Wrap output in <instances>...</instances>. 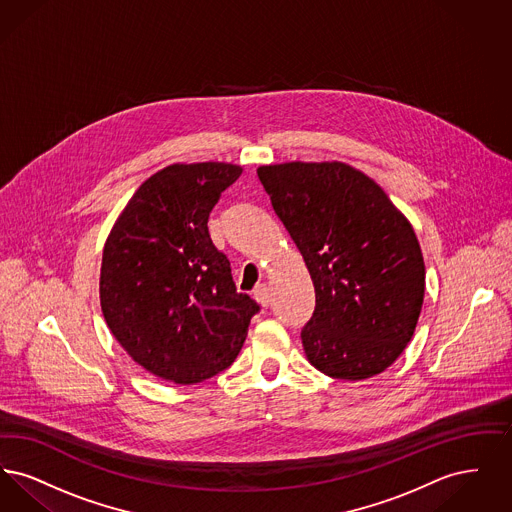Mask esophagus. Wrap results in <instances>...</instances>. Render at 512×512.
Masks as SVG:
<instances>
[{
    "mask_svg": "<svg viewBox=\"0 0 512 512\" xmlns=\"http://www.w3.org/2000/svg\"><path fill=\"white\" fill-rule=\"evenodd\" d=\"M253 297H255V301H257L259 305L267 307L268 301H270V292H268L267 286H265V284H259V286L253 290Z\"/></svg>",
    "mask_w": 512,
    "mask_h": 512,
    "instance_id": "esophagus-1",
    "label": "esophagus"
}]
</instances>
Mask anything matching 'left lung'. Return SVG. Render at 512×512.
Wrapping results in <instances>:
<instances>
[{"label": "left lung", "instance_id": "1", "mask_svg": "<svg viewBox=\"0 0 512 512\" xmlns=\"http://www.w3.org/2000/svg\"><path fill=\"white\" fill-rule=\"evenodd\" d=\"M257 176L315 286V313L301 330L309 363L351 382L384 372L413 338L424 301L411 222L340 161L265 165Z\"/></svg>", "mask_w": 512, "mask_h": 512}]
</instances>
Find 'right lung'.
Wrapping results in <instances>:
<instances>
[{"instance_id": "1", "label": "right lung", "mask_w": 512, "mask_h": 512, "mask_svg": "<svg viewBox=\"0 0 512 512\" xmlns=\"http://www.w3.org/2000/svg\"><path fill=\"white\" fill-rule=\"evenodd\" d=\"M242 174L176 163L136 190L103 247L99 301L122 349L147 372L197 384L234 363L259 305L236 292L209 236V213Z\"/></svg>"}]
</instances>
